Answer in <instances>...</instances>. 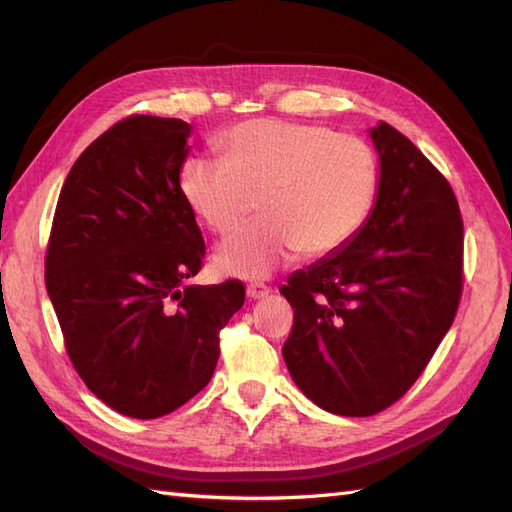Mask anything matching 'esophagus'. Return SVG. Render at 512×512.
I'll use <instances>...</instances> for the list:
<instances>
[{
    "label": "esophagus",
    "mask_w": 512,
    "mask_h": 512,
    "mask_svg": "<svg viewBox=\"0 0 512 512\" xmlns=\"http://www.w3.org/2000/svg\"><path fill=\"white\" fill-rule=\"evenodd\" d=\"M270 292H273V288L266 284H259V281H255V284H248V288H246V295L250 299H264L270 295Z\"/></svg>",
    "instance_id": "1"
}]
</instances>
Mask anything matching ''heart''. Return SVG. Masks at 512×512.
<instances>
[{"label": "heart", "mask_w": 512, "mask_h": 512, "mask_svg": "<svg viewBox=\"0 0 512 512\" xmlns=\"http://www.w3.org/2000/svg\"><path fill=\"white\" fill-rule=\"evenodd\" d=\"M220 145L224 162H184L182 198L220 237L233 235L257 211V198L266 215L217 250L224 273L259 279L297 253L334 255L374 209L378 167L363 138L257 118L228 129Z\"/></svg>", "instance_id": "obj_1"}]
</instances>
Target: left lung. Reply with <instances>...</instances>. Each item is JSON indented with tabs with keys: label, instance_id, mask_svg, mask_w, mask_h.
Here are the masks:
<instances>
[{
	"label": "left lung",
	"instance_id": "1",
	"mask_svg": "<svg viewBox=\"0 0 512 512\" xmlns=\"http://www.w3.org/2000/svg\"><path fill=\"white\" fill-rule=\"evenodd\" d=\"M380 156L374 211L339 253L281 286L295 317L290 376L339 416H374L416 383L458 312L464 224L449 180L402 136L372 129Z\"/></svg>",
	"mask_w": 512,
	"mask_h": 512
}]
</instances>
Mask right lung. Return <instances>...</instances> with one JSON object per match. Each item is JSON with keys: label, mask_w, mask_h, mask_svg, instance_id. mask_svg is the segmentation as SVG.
Instances as JSON below:
<instances>
[{"label": "right lung", "mask_w": 512, "mask_h": 512, "mask_svg": "<svg viewBox=\"0 0 512 512\" xmlns=\"http://www.w3.org/2000/svg\"><path fill=\"white\" fill-rule=\"evenodd\" d=\"M191 125L132 114L76 158L46 248V288L76 374L129 418L154 420L202 391L242 281L189 286L206 248L180 191Z\"/></svg>", "instance_id": "add662e5"}]
</instances>
